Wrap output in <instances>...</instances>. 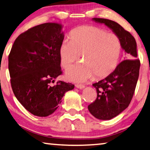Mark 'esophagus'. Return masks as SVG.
<instances>
[{
    "label": "esophagus",
    "mask_w": 150,
    "mask_h": 150,
    "mask_svg": "<svg viewBox=\"0 0 150 150\" xmlns=\"http://www.w3.org/2000/svg\"><path fill=\"white\" fill-rule=\"evenodd\" d=\"M75 87H77V88H78V89H84V88H85V85H83L77 84V85H75Z\"/></svg>",
    "instance_id": "34e87169"
}]
</instances>
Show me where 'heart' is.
Returning a JSON list of instances; mask_svg holds the SVG:
<instances>
[{
  "label": "heart",
  "instance_id": "b5f03b06",
  "mask_svg": "<svg viewBox=\"0 0 150 150\" xmlns=\"http://www.w3.org/2000/svg\"><path fill=\"white\" fill-rule=\"evenodd\" d=\"M71 40L65 39L59 47L61 66L67 69L82 55L83 62L67 71V79L85 82L95 75L103 78L117 67L122 53L120 38L96 26H82L73 30Z\"/></svg>",
  "mask_w": 150,
  "mask_h": 150
}]
</instances>
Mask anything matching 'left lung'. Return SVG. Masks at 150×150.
Here are the masks:
<instances>
[{
  "mask_svg": "<svg viewBox=\"0 0 150 150\" xmlns=\"http://www.w3.org/2000/svg\"><path fill=\"white\" fill-rule=\"evenodd\" d=\"M92 20L104 24L117 35L127 58L130 59L122 61L108 77L93 84L97 96L88 109L97 119L109 120L129 106L139 77L140 61L137 59L136 41L130 33L115 21L99 18Z\"/></svg>",
  "mask_w": 150,
  "mask_h": 150,
  "instance_id": "8db88e82",
  "label": "left lung"
}]
</instances>
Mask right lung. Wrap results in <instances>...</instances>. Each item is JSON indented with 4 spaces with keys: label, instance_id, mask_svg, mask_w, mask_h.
Listing matches in <instances>:
<instances>
[{
    "label": "right lung",
    "instance_id": "right-lung-1",
    "mask_svg": "<svg viewBox=\"0 0 150 150\" xmlns=\"http://www.w3.org/2000/svg\"><path fill=\"white\" fill-rule=\"evenodd\" d=\"M61 24L35 26L16 38L8 55V70L14 94L34 115L47 117L75 85L58 81L62 74L59 47L64 39Z\"/></svg>",
    "mask_w": 150,
    "mask_h": 150
}]
</instances>
